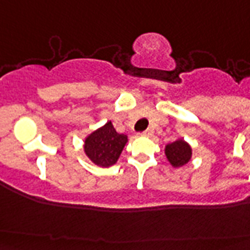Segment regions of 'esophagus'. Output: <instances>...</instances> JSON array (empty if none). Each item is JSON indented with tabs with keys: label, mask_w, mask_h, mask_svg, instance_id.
<instances>
[{
	"label": "esophagus",
	"mask_w": 250,
	"mask_h": 250,
	"mask_svg": "<svg viewBox=\"0 0 250 250\" xmlns=\"http://www.w3.org/2000/svg\"><path fill=\"white\" fill-rule=\"evenodd\" d=\"M143 135H144V136H152V135H153V129L152 128L145 129L144 132H143Z\"/></svg>",
	"instance_id": "esophagus-1"
}]
</instances>
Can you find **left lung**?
Returning <instances> with one entry per match:
<instances>
[{
	"label": "left lung",
	"mask_w": 250,
	"mask_h": 250,
	"mask_svg": "<svg viewBox=\"0 0 250 250\" xmlns=\"http://www.w3.org/2000/svg\"><path fill=\"white\" fill-rule=\"evenodd\" d=\"M166 157L174 167H180L188 164L192 156V149L184 140H178L166 146Z\"/></svg>",
	"instance_id": "left-lung-1"
}]
</instances>
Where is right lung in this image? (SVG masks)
<instances>
[{
  "instance_id": "1",
  "label": "right lung",
  "mask_w": 250,
  "mask_h": 250,
  "mask_svg": "<svg viewBox=\"0 0 250 250\" xmlns=\"http://www.w3.org/2000/svg\"><path fill=\"white\" fill-rule=\"evenodd\" d=\"M125 143L127 136L118 133L111 122H107L104 127L86 137L84 150L92 162L98 166L107 167L117 162Z\"/></svg>"
}]
</instances>
